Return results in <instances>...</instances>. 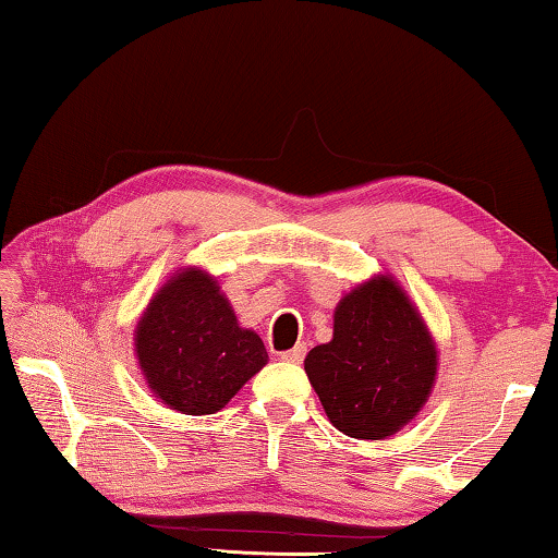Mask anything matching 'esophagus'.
Here are the masks:
<instances>
[{
	"label": "esophagus",
	"mask_w": 558,
	"mask_h": 558,
	"mask_svg": "<svg viewBox=\"0 0 558 558\" xmlns=\"http://www.w3.org/2000/svg\"><path fill=\"white\" fill-rule=\"evenodd\" d=\"M305 344H298V347H292L290 352H282L280 354V359L282 362H288V364H302V359H305Z\"/></svg>",
	"instance_id": "1"
}]
</instances>
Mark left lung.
<instances>
[{
	"mask_svg": "<svg viewBox=\"0 0 558 558\" xmlns=\"http://www.w3.org/2000/svg\"><path fill=\"white\" fill-rule=\"evenodd\" d=\"M305 372L337 430L384 440L426 405L438 347L401 282L379 272L337 302L332 339L310 349Z\"/></svg>",
	"mask_w": 558,
	"mask_h": 558,
	"instance_id": "left-lung-1",
	"label": "left lung"
}]
</instances>
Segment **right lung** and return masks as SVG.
Returning a JSON list of instances; mask_svg holds the SVG:
<instances>
[{
	"label": "right lung",
	"instance_id": "1",
	"mask_svg": "<svg viewBox=\"0 0 558 558\" xmlns=\"http://www.w3.org/2000/svg\"><path fill=\"white\" fill-rule=\"evenodd\" d=\"M132 342L147 389L184 415L221 411L268 364L263 339L241 327L219 280L199 266L162 282Z\"/></svg>",
	"mask_w": 558,
	"mask_h": 558
}]
</instances>
